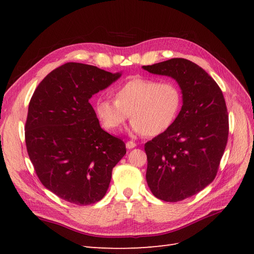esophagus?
Returning <instances> with one entry per match:
<instances>
[{
    "mask_svg": "<svg viewBox=\"0 0 254 254\" xmlns=\"http://www.w3.org/2000/svg\"><path fill=\"white\" fill-rule=\"evenodd\" d=\"M126 145H127V148H128V149H131V148H134L136 146V144H135V142H133V141H127V143H126Z\"/></svg>",
    "mask_w": 254,
    "mask_h": 254,
    "instance_id": "1",
    "label": "esophagus"
}]
</instances>
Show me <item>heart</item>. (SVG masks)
Instances as JSON below:
<instances>
[{"mask_svg": "<svg viewBox=\"0 0 254 254\" xmlns=\"http://www.w3.org/2000/svg\"><path fill=\"white\" fill-rule=\"evenodd\" d=\"M115 99L100 98L95 102L98 120L108 131H117L132 119V131L156 136L174 124L182 106L180 88L172 82L133 77L116 90Z\"/></svg>", "mask_w": 254, "mask_h": 254, "instance_id": "obj_1", "label": "heart"}]
</instances>
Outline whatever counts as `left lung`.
Segmentation results:
<instances>
[{
	"mask_svg": "<svg viewBox=\"0 0 254 254\" xmlns=\"http://www.w3.org/2000/svg\"><path fill=\"white\" fill-rule=\"evenodd\" d=\"M143 68L175 78L182 91L183 105L174 124L144 146L150 191L161 201L179 202L216 177L228 141L227 107L217 83L187 59Z\"/></svg>",
	"mask_w": 254,
	"mask_h": 254,
	"instance_id": "obj_1",
	"label": "left lung"
}]
</instances>
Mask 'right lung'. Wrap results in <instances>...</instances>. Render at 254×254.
<instances>
[{
    "mask_svg": "<svg viewBox=\"0 0 254 254\" xmlns=\"http://www.w3.org/2000/svg\"><path fill=\"white\" fill-rule=\"evenodd\" d=\"M121 76L88 64L53 69L32 95L25 124L28 156L40 182L64 201L89 205L105 196L127 153L100 127L89 99Z\"/></svg>",
    "mask_w": 254,
    "mask_h": 254,
    "instance_id": "1",
    "label": "right lung"
}]
</instances>
